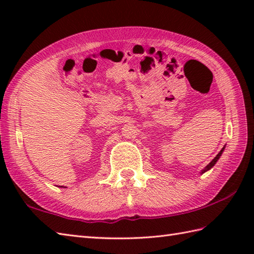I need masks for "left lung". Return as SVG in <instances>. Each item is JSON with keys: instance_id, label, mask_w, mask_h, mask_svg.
<instances>
[{"instance_id": "left-lung-1", "label": "left lung", "mask_w": 254, "mask_h": 254, "mask_svg": "<svg viewBox=\"0 0 254 254\" xmlns=\"http://www.w3.org/2000/svg\"><path fill=\"white\" fill-rule=\"evenodd\" d=\"M224 149H225V147H223L222 148V150H220V152L217 154V156H216V157H215L212 161H210V163L206 166V167H205V168L202 170V174H204V172L205 171H207V170H209L210 168H212V167L215 165V164H216V161L219 159V157H220V156H222V154H223V152H224Z\"/></svg>"}]
</instances>
